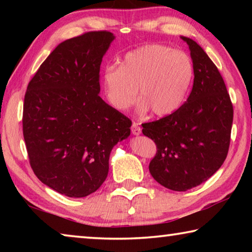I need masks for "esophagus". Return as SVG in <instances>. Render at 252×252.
I'll list each match as a JSON object with an SVG mask.
<instances>
[{
	"label": "esophagus",
	"instance_id": "34e87169",
	"mask_svg": "<svg viewBox=\"0 0 252 252\" xmlns=\"http://www.w3.org/2000/svg\"><path fill=\"white\" fill-rule=\"evenodd\" d=\"M131 132H132V134H134V135L141 134V127L139 126L138 123L133 122V123H132V126H131Z\"/></svg>",
	"mask_w": 252,
	"mask_h": 252
}]
</instances>
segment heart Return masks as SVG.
Masks as SVG:
<instances>
[{"mask_svg":"<svg viewBox=\"0 0 252 252\" xmlns=\"http://www.w3.org/2000/svg\"><path fill=\"white\" fill-rule=\"evenodd\" d=\"M193 75L192 60L187 53L149 44L127 52L120 66H106L102 82L106 100L116 110L129 109L138 93L140 112L151 110L156 117H167L185 103Z\"/></svg>","mask_w":252,"mask_h":252,"instance_id":"heart-1","label":"heart"}]
</instances>
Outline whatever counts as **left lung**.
I'll use <instances>...</instances> for the list:
<instances>
[{
	"mask_svg": "<svg viewBox=\"0 0 252 252\" xmlns=\"http://www.w3.org/2000/svg\"><path fill=\"white\" fill-rule=\"evenodd\" d=\"M181 39L189 45L194 67L192 91L176 112L142 125L143 134L157 146L149 164L151 176L173 191L197 187L218 171L228 155L233 120L218 67L197 42Z\"/></svg>",
	"mask_w": 252,
	"mask_h": 252,
	"instance_id": "8db88e82",
	"label": "left lung"
}]
</instances>
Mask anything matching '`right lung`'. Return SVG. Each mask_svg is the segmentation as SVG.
Returning <instances> with one entry per match:
<instances>
[{"instance_id":"1","label":"right lung","mask_w":252,"mask_h":252,"mask_svg":"<svg viewBox=\"0 0 252 252\" xmlns=\"http://www.w3.org/2000/svg\"><path fill=\"white\" fill-rule=\"evenodd\" d=\"M114 35L92 31L55 48L29 82L23 136L33 172L57 192L82 198L109 172V157L132 122L101 99L100 65Z\"/></svg>"}]
</instances>
